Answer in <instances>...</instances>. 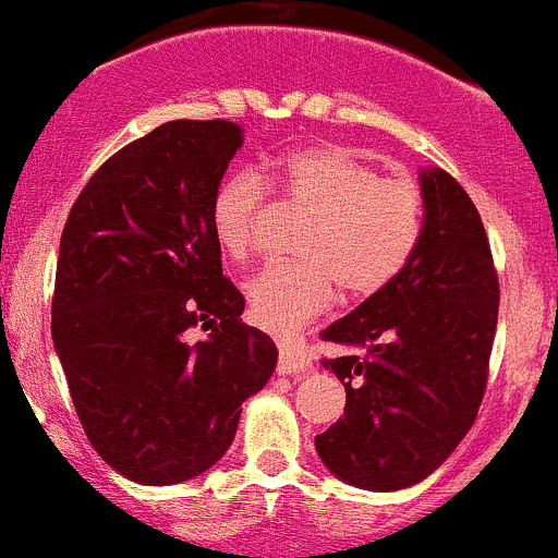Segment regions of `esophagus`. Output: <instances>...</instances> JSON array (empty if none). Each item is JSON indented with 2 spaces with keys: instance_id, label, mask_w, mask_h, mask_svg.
<instances>
[{
  "instance_id": "34e87169",
  "label": "esophagus",
  "mask_w": 558,
  "mask_h": 558,
  "mask_svg": "<svg viewBox=\"0 0 558 558\" xmlns=\"http://www.w3.org/2000/svg\"><path fill=\"white\" fill-rule=\"evenodd\" d=\"M313 368V361L304 350L294 348V344H280L278 357V374H304Z\"/></svg>"
}]
</instances>
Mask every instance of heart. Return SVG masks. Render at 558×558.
Instances as JSON below:
<instances>
[{"mask_svg": "<svg viewBox=\"0 0 558 558\" xmlns=\"http://www.w3.org/2000/svg\"><path fill=\"white\" fill-rule=\"evenodd\" d=\"M267 184L313 221L296 243L299 262H269L245 280L248 313L267 331L294 337L337 296L366 299L407 269L422 238V197L409 179H390L353 149L315 144L275 157ZM262 179L225 175L210 195V230L232 259L256 243Z\"/></svg>", "mask_w": 558, "mask_h": 558, "instance_id": "heart-1", "label": "heart"}]
</instances>
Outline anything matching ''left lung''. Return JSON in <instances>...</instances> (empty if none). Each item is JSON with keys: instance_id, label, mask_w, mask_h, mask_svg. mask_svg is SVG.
Returning <instances> with one entry per match:
<instances>
[{"instance_id": "8db88e82", "label": "left lung", "mask_w": 558, "mask_h": 558, "mask_svg": "<svg viewBox=\"0 0 558 558\" xmlns=\"http://www.w3.org/2000/svg\"><path fill=\"white\" fill-rule=\"evenodd\" d=\"M422 238L379 294L320 337L344 348L324 361L342 379L344 417L315 436L337 478L396 492L447 462L476 420L497 331V286L481 216L441 168L420 173Z\"/></svg>"}]
</instances>
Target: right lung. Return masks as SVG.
I'll use <instances>...</instances> for the list:
<instances>
[{
  "label": "right lung",
  "mask_w": 558,
  "mask_h": 558,
  "mask_svg": "<svg viewBox=\"0 0 558 558\" xmlns=\"http://www.w3.org/2000/svg\"><path fill=\"white\" fill-rule=\"evenodd\" d=\"M240 146L234 122H166L93 173L63 227L52 344L87 441L136 484L216 465L278 363L272 339L240 320L245 299L210 230ZM197 323L211 333L192 345Z\"/></svg>",
  "instance_id": "1"
}]
</instances>
